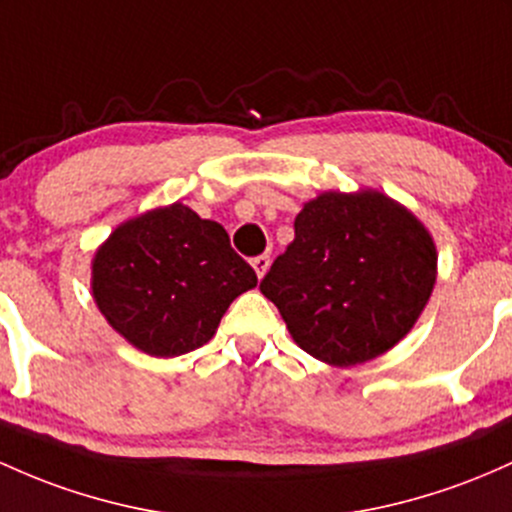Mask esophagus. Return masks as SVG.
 <instances>
[{"label": "esophagus", "mask_w": 512, "mask_h": 512, "mask_svg": "<svg viewBox=\"0 0 512 512\" xmlns=\"http://www.w3.org/2000/svg\"><path fill=\"white\" fill-rule=\"evenodd\" d=\"M252 269H255V274H257V279H262L267 274V269H269V257L267 255H260V257H255V260H252Z\"/></svg>", "instance_id": "34e87169"}]
</instances>
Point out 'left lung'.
<instances>
[{
	"label": "left lung",
	"mask_w": 512,
	"mask_h": 512,
	"mask_svg": "<svg viewBox=\"0 0 512 512\" xmlns=\"http://www.w3.org/2000/svg\"><path fill=\"white\" fill-rule=\"evenodd\" d=\"M260 291L289 335L330 367L384 355L411 333L437 279V247L413 211L379 189L323 192Z\"/></svg>",
	"instance_id": "left-lung-1"
}]
</instances>
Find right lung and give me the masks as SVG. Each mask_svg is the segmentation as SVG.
Returning <instances> with one entry per match:
<instances>
[{
  "instance_id": "1",
  "label": "right lung",
  "mask_w": 512,
  "mask_h": 512,
  "mask_svg": "<svg viewBox=\"0 0 512 512\" xmlns=\"http://www.w3.org/2000/svg\"><path fill=\"white\" fill-rule=\"evenodd\" d=\"M255 286L226 228L179 201L123 221L92 257L101 316L150 357L206 345L230 303Z\"/></svg>"
}]
</instances>
